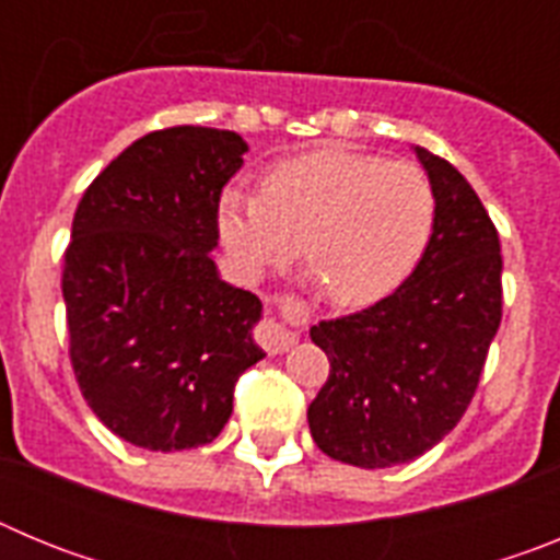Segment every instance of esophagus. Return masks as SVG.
<instances>
[{
	"label": "esophagus",
	"instance_id": "34e87169",
	"mask_svg": "<svg viewBox=\"0 0 560 560\" xmlns=\"http://www.w3.org/2000/svg\"><path fill=\"white\" fill-rule=\"evenodd\" d=\"M257 341H260L269 353H285V350L296 341V334L285 328V325L275 323V319H264L260 328H257Z\"/></svg>",
	"mask_w": 560,
	"mask_h": 560
}]
</instances>
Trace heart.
<instances>
[{"mask_svg": "<svg viewBox=\"0 0 560 560\" xmlns=\"http://www.w3.org/2000/svg\"><path fill=\"white\" fill-rule=\"evenodd\" d=\"M438 219L429 176L412 162L323 148L271 167L264 190L226 187L219 235L244 277L300 252L328 300L345 308L393 294L427 255Z\"/></svg>", "mask_w": 560, "mask_h": 560, "instance_id": "1", "label": "heart"}]
</instances>
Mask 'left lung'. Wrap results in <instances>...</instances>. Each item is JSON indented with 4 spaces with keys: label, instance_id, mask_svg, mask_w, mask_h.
Masks as SVG:
<instances>
[{
    "label": "left lung",
    "instance_id": "1",
    "mask_svg": "<svg viewBox=\"0 0 560 560\" xmlns=\"http://www.w3.org/2000/svg\"><path fill=\"white\" fill-rule=\"evenodd\" d=\"M415 153L438 199L427 255L389 296L311 328L330 361L308 407L311 438L355 468H389L438 446L471 404L502 323L497 226L452 162Z\"/></svg>",
    "mask_w": 560,
    "mask_h": 560
}]
</instances>
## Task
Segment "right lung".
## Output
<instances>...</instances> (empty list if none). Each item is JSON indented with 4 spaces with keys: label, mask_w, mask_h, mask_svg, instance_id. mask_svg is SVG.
Returning a JSON list of instances; mask_svg holds the SVG:
<instances>
[{
    "label": "right lung",
    "mask_w": 560,
    "mask_h": 560,
    "mask_svg": "<svg viewBox=\"0 0 560 560\" xmlns=\"http://www.w3.org/2000/svg\"><path fill=\"white\" fill-rule=\"evenodd\" d=\"M249 151L235 131L145 133L83 192L63 255L69 359L78 387L131 446L212 443L232 415L260 300L224 283L219 196Z\"/></svg>",
    "instance_id": "add662e5"
}]
</instances>
